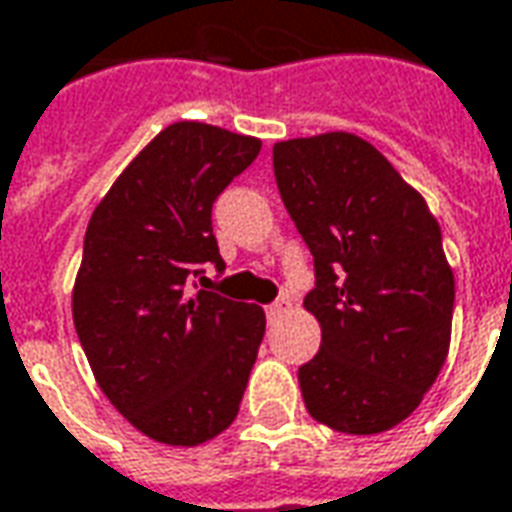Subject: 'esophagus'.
<instances>
[{"label": "esophagus", "instance_id": "obj_1", "mask_svg": "<svg viewBox=\"0 0 512 512\" xmlns=\"http://www.w3.org/2000/svg\"><path fill=\"white\" fill-rule=\"evenodd\" d=\"M287 312V301H278V303H270L267 309H264V315L270 317V320H276L278 315H284Z\"/></svg>", "mask_w": 512, "mask_h": 512}]
</instances>
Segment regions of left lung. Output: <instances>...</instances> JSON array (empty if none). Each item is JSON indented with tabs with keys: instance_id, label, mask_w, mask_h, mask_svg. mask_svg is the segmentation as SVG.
<instances>
[{
	"instance_id": "obj_1",
	"label": "left lung",
	"mask_w": 512,
	"mask_h": 512,
	"mask_svg": "<svg viewBox=\"0 0 512 512\" xmlns=\"http://www.w3.org/2000/svg\"><path fill=\"white\" fill-rule=\"evenodd\" d=\"M281 200L315 256L303 306L320 351L298 368L317 424L379 435L410 418L446 362L454 273L424 195L362 136L273 147Z\"/></svg>"
}]
</instances>
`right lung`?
Listing matches in <instances>:
<instances>
[{
    "instance_id": "1",
    "label": "right lung",
    "mask_w": 512,
    "mask_h": 512,
    "mask_svg": "<svg viewBox=\"0 0 512 512\" xmlns=\"http://www.w3.org/2000/svg\"><path fill=\"white\" fill-rule=\"evenodd\" d=\"M259 150L256 136L175 122L88 220L74 329L108 401L167 446H200L234 424L262 345V306L189 290L206 264L225 267L211 206Z\"/></svg>"
}]
</instances>
